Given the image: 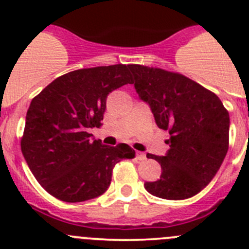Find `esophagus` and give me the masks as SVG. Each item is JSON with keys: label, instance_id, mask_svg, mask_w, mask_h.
Wrapping results in <instances>:
<instances>
[{"label": "esophagus", "instance_id": "obj_1", "mask_svg": "<svg viewBox=\"0 0 249 249\" xmlns=\"http://www.w3.org/2000/svg\"><path fill=\"white\" fill-rule=\"evenodd\" d=\"M136 157H137L138 160H147L146 153H142V152H137V153H136Z\"/></svg>", "mask_w": 249, "mask_h": 249}]
</instances>
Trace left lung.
Masks as SVG:
<instances>
[{
  "instance_id": "8db88e82",
  "label": "left lung",
  "mask_w": 249,
  "mask_h": 249,
  "mask_svg": "<svg viewBox=\"0 0 249 249\" xmlns=\"http://www.w3.org/2000/svg\"><path fill=\"white\" fill-rule=\"evenodd\" d=\"M135 89L149 105L156 123L168 131L160 179L146 182L151 195L164 199L191 198L212 181L230 146V114L217 94L177 72L129 65Z\"/></svg>"
}]
</instances>
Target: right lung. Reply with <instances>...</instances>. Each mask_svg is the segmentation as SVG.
I'll use <instances>...</instances> for the list:
<instances>
[{
	"instance_id": "right-lung-1",
	"label": "right lung",
	"mask_w": 249,
	"mask_h": 249,
	"mask_svg": "<svg viewBox=\"0 0 249 249\" xmlns=\"http://www.w3.org/2000/svg\"><path fill=\"white\" fill-rule=\"evenodd\" d=\"M133 83L126 65L82 68L57 77L31 101L21 151L41 186L63 202H83L107 191L112 171L135 158L126 143L106 146L89 129L101 126L106 98Z\"/></svg>"
}]
</instances>
